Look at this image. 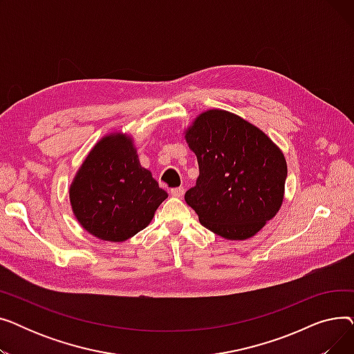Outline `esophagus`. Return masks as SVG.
Listing matches in <instances>:
<instances>
[{
	"label": "esophagus",
	"mask_w": 354,
	"mask_h": 354,
	"mask_svg": "<svg viewBox=\"0 0 354 354\" xmlns=\"http://www.w3.org/2000/svg\"><path fill=\"white\" fill-rule=\"evenodd\" d=\"M183 194H185L183 188H174V189H171V195L175 196V198H182Z\"/></svg>",
	"instance_id": "esophagus-1"
}]
</instances>
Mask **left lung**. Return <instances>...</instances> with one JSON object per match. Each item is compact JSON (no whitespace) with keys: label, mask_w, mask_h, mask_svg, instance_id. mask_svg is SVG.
<instances>
[{"label":"left lung","mask_w":354,"mask_h":354,"mask_svg":"<svg viewBox=\"0 0 354 354\" xmlns=\"http://www.w3.org/2000/svg\"><path fill=\"white\" fill-rule=\"evenodd\" d=\"M199 176L185 194L199 222L214 234L244 241L280 211L287 162L261 129L227 110L198 115L185 130Z\"/></svg>","instance_id":"left-lung-1"}]
</instances>
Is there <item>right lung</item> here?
<instances>
[{"label":"right lung","instance_id":"obj_1","mask_svg":"<svg viewBox=\"0 0 354 354\" xmlns=\"http://www.w3.org/2000/svg\"><path fill=\"white\" fill-rule=\"evenodd\" d=\"M79 224L91 235L123 243L146 228L167 194L140 166L133 138L110 133L83 160L70 189Z\"/></svg>","mask_w":354,"mask_h":354}]
</instances>
